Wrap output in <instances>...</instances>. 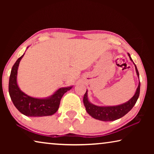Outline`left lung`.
I'll return each mask as SVG.
<instances>
[{
  "label": "left lung",
  "instance_id": "left-lung-1",
  "mask_svg": "<svg viewBox=\"0 0 154 154\" xmlns=\"http://www.w3.org/2000/svg\"><path fill=\"white\" fill-rule=\"evenodd\" d=\"M129 58L132 62L134 63L133 60H132L131 57L129 54H128ZM135 66V70H136L137 76L139 79V73L138 71L136 65L134 63ZM140 80L139 82V85L137 88L136 92H135L134 95L126 103L122 104L116 106H100L94 105V104L91 103L88 98V90H86V92L83 96V104L86 109V111L90 115L96 119H98L100 121L104 122H111L114 121L116 119H118L119 118H122L124 116L126 113L131 110L132 107L136 104L137 101L139 98V94H140Z\"/></svg>",
  "mask_w": 154,
  "mask_h": 154
}]
</instances>
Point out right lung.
I'll list each match as a JSON object with an SVG mask.
<instances>
[{"instance_id": "right-lung-1", "label": "right lung", "mask_w": 154, "mask_h": 154, "mask_svg": "<svg viewBox=\"0 0 154 154\" xmlns=\"http://www.w3.org/2000/svg\"><path fill=\"white\" fill-rule=\"evenodd\" d=\"M24 54L15 62L10 75L9 92L12 102L17 110L24 116L28 117L52 116L58 111L61 98L64 93L71 90L72 86L60 88L54 94L45 98H33L26 94L20 89L17 83L18 66Z\"/></svg>"}]
</instances>
